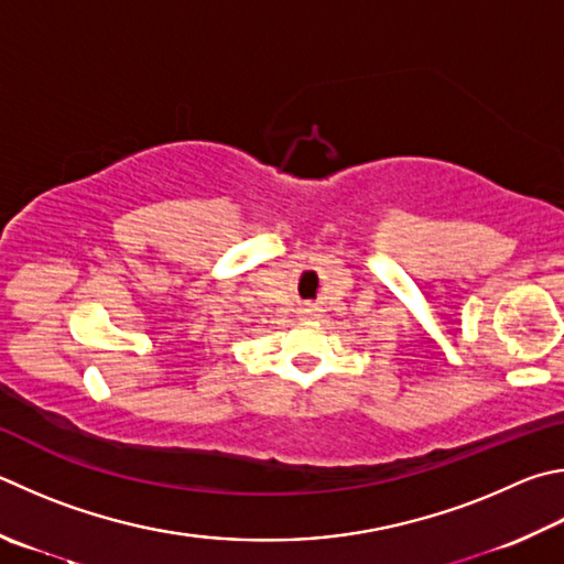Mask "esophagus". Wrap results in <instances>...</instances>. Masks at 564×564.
I'll return each instance as SVG.
<instances>
[{
    "instance_id": "esophagus-1",
    "label": "esophagus",
    "mask_w": 564,
    "mask_h": 564,
    "mask_svg": "<svg viewBox=\"0 0 564 564\" xmlns=\"http://www.w3.org/2000/svg\"><path fill=\"white\" fill-rule=\"evenodd\" d=\"M305 313H315V308H305Z\"/></svg>"
}]
</instances>
